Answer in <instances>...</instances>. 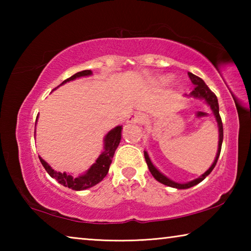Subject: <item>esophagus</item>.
I'll list each match as a JSON object with an SVG mask.
<instances>
[{
    "label": "esophagus",
    "mask_w": 251,
    "mask_h": 251,
    "mask_svg": "<svg viewBox=\"0 0 251 251\" xmlns=\"http://www.w3.org/2000/svg\"><path fill=\"white\" fill-rule=\"evenodd\" d=\"M145 120L146 116L144 115L143 113H135L131 116H129L128 123H131V124H141V123H143Z\"/></svg>",
    "instance_id": "esophagus-1"
}]
</instances>
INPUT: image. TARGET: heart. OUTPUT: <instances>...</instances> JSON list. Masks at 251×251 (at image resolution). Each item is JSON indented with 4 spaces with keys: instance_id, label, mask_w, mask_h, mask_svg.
<instances>
[{
    "instance_id": "obj_1",
    "label": "heart",
    "mask_w": 251,
    "mask_h": 251,
    "mask_svg": "<svg viewBox=\"0 0 251 251\" xmlns=\"http://www.w3.org/2000/svg\"><path fill=\"white\" fill-rule=\"evenodd\" d=\"M171 82H172V76H163V77H160V83L168 84Z\"/></svg>"
}]
</instances>
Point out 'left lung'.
Returning <instances> with one entry per match:
<instances>
[{
	"label": "left lung",
	"instance_id": "obj_1",
	"mask_svg": "<svg viewBox=\"0 0 251 251\" xmlns=\"http://www.w3.org/2000/svg\"><path fill=\"white\" fill-rule=\"evenodd\" d=\"M188 76L190 80H192V83L195 85V88L194 91L190 93L189 96L190 97H195V99H201L203 100L206 101V103L209 105L210 109L212 110V113H214L216 121H217V124H218V131H219V142H218V151H217V155H216V158L214 160V163H212L211 166L209 167V169L206 173H203L201 177L196 178V179H194L192 181H188V182H185V184H179V182H175L173 181L172 179H169L165 175H163L158 169H157L154 165H152L151 160L150 158V156H148L147 151H144V156H145V159H146V163H147V166L150 168V172L152 176H154L155 179L157 181L161 182V184L169 186V187H173V188H177V189H187V188H190V187H193L195 185L199 184V182L202 181L205 178L209 175V174L212 172V169L215 168L216 164H217V160L219 158V155H220V151H222V144H223V139H224V128H223V122H222V118H220L219 115V105H218V100H217V96H216L214 93L210 91V88L207 86L205 84V82L201 78L198 77V76L194 75L193 73H188Z\"/></svg>",
	"mask_w": 251,
	"mask_h": 251
}]
</instances>
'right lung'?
<instances>
[{
  "mask_svg": "<svg viewBox=\"0 0 251 251\" xmlns=\"http://www.w3.org/2000/svg\"><path fill=\"white\" fill-rule=\"evenodd\" d=\"M90 75H92L91 70H85L82 72H78V73L71 76L70 78L65 79L61 85L65 84L66 82H70V80H73L75 78L83 77V76H90ZM61 85H59V86H61ZM55 90H56V88H55ZM36 122H37V118H36ZM36 122H35V125H36ZM121 137H122V126H117L112 130H109L104 138V150L101 151V154L100 155L99 158L96 159L95 163L92 165L91 168L88 169L86 173L78 177L72 176L71 174L54 171V169L50 167L44 159H42L40 156L39 158L41 160L42 165H43V167L45 168V171L49 173V175L52 178H55L59 184L65 187H69V188L73 190H84V189L91 188V187L95 186L96 184H99V182L103 180V178L107 175L109 166L110 164H112L114 154H115L116 148L118 147V145H120Z\"/></svg>",
  "mask_w": 251,
  "mask_h": 251,
  "instance_id": "right-lung-1",
  "label": "right lung"
}]
</instances>
